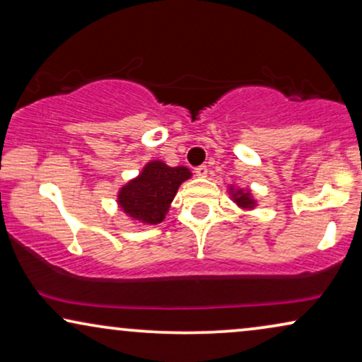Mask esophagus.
Segmentation results:
<instances>
[{
	"label": "esophagus",
	"mask_w": 362,
	"mask_h": 362,
	"mask_svg": "<svg viewBox=\"0 0 362 362\" xmlns=\"http://www.w3.org/2000/svg\"><path fill=\"white\" fill-rule=\"evenodd\" d=\"M194 173H196V176H199V177H206V176H207V166H204V165L197 166L196 170H194Z\"/></svg>",
	"instance_id": "1"
}]
</instances>
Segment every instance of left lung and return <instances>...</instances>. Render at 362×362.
Returning <instances> with one entry per match:
<instances>
[{
    "instance_id": "obj_1",
    "label": "left lung",
    "mask_w": 362,
    "mask_h": 362,
    "mask_svg": "<svg viewBox=\"0 0 362 362\" xmlns=\"http://www.w3.org/2000/svg\"><path fill=\"white\" fill-rule=\"evenodd\" d=\"M229 194L232 197V201H234L239 207H242V209L250 211L257 206V201L254 199V196H252L250 189H242V187H235L234 185H230Z\"/></svg>"
}]
</instances>
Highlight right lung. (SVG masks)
<instances>
[{"label": "right lung", "instance_id": "add662e5", "mask_svg": "<svg viewBox=\"0 0 362 362\" xmlns=\"http://www.w3.org/2000/svg\"><path fill=\"white\" fill-rule=\"evenodd\" d=\"M191 176L186 166L171 168L161 160H151L140 175L120 187L118 207L138 224H160L170 211L177 187Z\"/></svg>", "mask_w": 362, "mask_h": 362}]
</instances>
